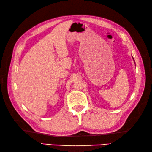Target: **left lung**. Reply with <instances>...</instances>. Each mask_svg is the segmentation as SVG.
<instances>
[{"label": "left lung", "mask_w": 152, "mask_h": 152, "mask_svg": "<svg viewBox=\"0 0 152 152\" xmlns=\"http://www.w3.org/2000/svg\"><path fill=\"white\" fill-rule=\"evenodd\" d=\"M133 59H134V58H133Z\"/></svg>", "instance_id": "obj_1"}]
</instances>
